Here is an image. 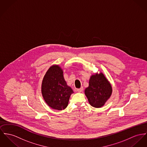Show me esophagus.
Here are the masks:
<instances>
[{"mask_svg":"<svg viewBox=\"0 0 147 147\" xmlns=\"http://www.w3.org/2000/svg\"><path fill=\"white\" fill-rule=\"evenodd\" d=\"M83 90V87H81V88H80L79 89H77V91L78 92H82Z\"/></svg>","mask_w":147,"mask_h":147,"instance_id":"1","label":"esophagus"}]
</instances>
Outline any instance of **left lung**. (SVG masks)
<instances>
[{"instance_id":"1","label":"left lung","mask_w":147,"mask_h":147,"mask_svg":"<svg viewBox=\"0 0 147 147\" xmlns=\"http://www.w3.org/2000/svg\"><path fill=\"white\" fill-rule=\"evenodd\" d=\"M112 92L111 84L102 72L90 76L89 86L84 90L90 104L95 108L103 106L110 98Z\"/></svg>"}]
</instances>
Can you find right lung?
<instances>
[{"label":"right lung","instance_id":"add662e5","mask_svg":"<svg viewBox=\"0 0 147 147\" xmlns=\"http://www.w3.org/2000/svg\"><path fill=\"white\" fill-rule=\"evenodd\" d=\"M41 93L44 101L51 109L62 110L68 106L74 92L68 86L63 70L59 65H53L47 70L41 84Z\"/></svg>","mask_w":147,"mask_h":147}]
</instances>
